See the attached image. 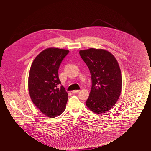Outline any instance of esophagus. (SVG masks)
<instances>
[{
    "label": "esophagus",
    "instance_id": "34e87169",
    "mask_svg": "<svg viewBox=\"0 0 151 151\" xmlns=\"http://www.w3.org/2000/svg\"><path fill=\"white\" fill-rule=\"evenodd\" d=\"M80 91V90H74V91H72V93H78Z\"/></svg>",
    "mask_w": 151,
    "mask_h": 151
}]
</instances>
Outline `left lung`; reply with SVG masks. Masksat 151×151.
<instances>
[{"mask_svg": "<svg viewBox=\"0 0 151 151\" xmlns=\"http://www.w3.org/2000/svg\"><path fill=\"white\" fill-rule=\"evenodd\" d=\"M79 54L91 74L92 88L86 105L92 112L102 114L115 105L121 93V71L115 57L102 49L90 48Z\"/></svg>", "mask_w": 151, "mask_h": 151, "instance_id": "8db88e82", "label": "left lung"}]
</instances>
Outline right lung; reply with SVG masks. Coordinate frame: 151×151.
Wrapping results in <instances>:
<instances>
[{
    "label": "right lung",
    "instance_id": "obj_1",
    "mask_svg": "<svg viewBox=\"0 0 151 151\" xmlns=\"http://www.w3.org/2000/svg\"><path fill=\"white\" fill-rule=\"evenodd\" d=\"M69 50L50 47L41 52L31 65L28 78L30 99L40 111L50 118L60 115L65 109L68 93L61 84L58 70Z\"/></svg>",
    "mask_w": 151,
    "mask_h": 151
}]
</instances>
